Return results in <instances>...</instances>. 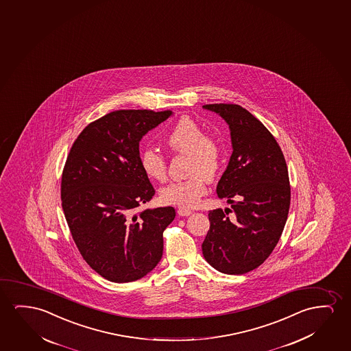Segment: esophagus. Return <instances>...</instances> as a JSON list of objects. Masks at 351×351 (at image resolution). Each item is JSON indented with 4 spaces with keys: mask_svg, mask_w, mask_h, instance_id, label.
<instances>
[{
    "mask_svg": "<svg viewBox=\"0 0 351 351\" xmlns=\"http://www.w3.org/2000/svg\"><path fill=\"white\" fill-rule=\"evenodd\" d=\"M191 214H193V212L189 210V209H185V208H179L178 209L179 217H189V215H191Z\"/></svg>",
    "mask_w": 351,
    "mask_h": 351,
    "instance_id": "obj_1",
    "label": "esophagus"
}]
</instances>
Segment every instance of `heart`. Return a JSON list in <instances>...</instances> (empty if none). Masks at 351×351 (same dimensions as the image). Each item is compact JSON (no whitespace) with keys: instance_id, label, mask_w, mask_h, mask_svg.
Returning <instances> with one entry per match:
<instances>
[{"instance_id":"b5f03b06","label":"heart","mask_w":351,"mask_h":351,"mask_svg":"<svg viewBox=\"0 0 351 351\" xmlns=\"http://www.w3.org/2000/svg\"><path fill=\"white\" fill-rule=\"evenodd\" d=\"M166 142L173 153L190 156L188 173L191 177L168 184L161 189L160 197L171 206L196 207L207 193L206 178H214L221 166L220 143L208 137L206 131L190 118L180 119ZM139 160L141 167L149 178L163 182L167 177L166 158L155 149H144Z\"/></svg>"}]
</instances>
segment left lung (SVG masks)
I'll return each instance as SVG.
<instances>
[{
  "mask_svg": "<svg viewBox=\"0 0 351 351\" xmlns=\"http://www.w3.org/2000/svg\"><path fill=\"white\" fill-rule=\"evenodd\" d=\"M230 129L232 155L217 183L230 208L210 210L203 241L206 261L225 274H244L271 255L290 208V182L282 149L265 125L238 104H206ZM232 212L231 216L228 214Z\"/></svg>",
  "mask_w": 351,
  "mask_h": 351,
  "instance_id": "left-lung-1",
  "label": "left lung"
}]
</instances>
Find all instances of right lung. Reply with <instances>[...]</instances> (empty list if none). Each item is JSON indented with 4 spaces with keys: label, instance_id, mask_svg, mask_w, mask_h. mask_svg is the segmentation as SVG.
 Returning a JSON list of instances; mask_svg holds the SVG:
<instances>
[{
    "label": "right lung",
    "instance_id": "obj_1",
    "mask_svg": "<svg viewBox=\"0 0 351 351\" xmlns=\"http://www.w3.org/2000/svg\"><path fill=\"white\" fill-rule=\"evenodd\" d=\"M171 110H115L89 123L64 165L61 201L74 243L86 263L113 282L145 277L163 252L173 207L136 209L155 195L141 167L139 142Z\"/></svg>",
    "mask_w": 351,
    "mask_h": 351
}]
</instances>
